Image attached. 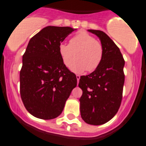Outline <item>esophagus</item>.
Listing matches in <instances>:
<instances>
[{
  "label": "esophagus",
  "mask_w": 146,
  "mask_h": 146,
  "mask_svg": "<svg viewBox=\"0 0 146 146\" xmlns=\"http://www.w3.org/2000/svg\"><path fill=\"white\" fill-rule=\"evenodd\" d=\"M76 78H77V80H78V82H79V80H80V76L79 75V74H77V75H76Z\"/></svg>",
  "instance_id": "obj_1"
}]
</instances>
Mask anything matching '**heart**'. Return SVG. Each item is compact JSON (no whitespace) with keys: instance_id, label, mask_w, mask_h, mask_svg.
<instances>
[{"instance_id":"b5f03b06","label":"heart","mask_w":146,"mask_h":146,"mask_svg":"<svg viewBox=\"0 0 146 146\" xmlns=\"http://www.w3.org/2000/svg\"><path fill=\"white\" fill-rule=\"evenodd\" d=\"M76 59L69 65V68L75 73L84 71L93 72L100 66L103 59L102 44L88 33L79 32L69 41V44L61 43L59 45V54L66 66L69 64L74 56Z\"/></svg>"}]
</instances>
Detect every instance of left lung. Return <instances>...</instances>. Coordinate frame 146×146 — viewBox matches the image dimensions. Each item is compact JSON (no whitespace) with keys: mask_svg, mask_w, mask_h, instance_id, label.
<instances>
[{"mask_svg":"<svg viewBox=\"0 0 146 146\" xmlns=\"http://www.w3.org/2000/svg\"><path fill=\"white\" fill-rule=\"evenodd\" d=\"M89 31L100 38L104 55L96 70L80 78L78 86L83 91L80 114L87 124L100 125L110 121L120 108L125 83V60L117 45L105 33Z\"/></svg>","mask_w":146,"mask_h":146,"instance_id":"left-lung-1","label":"left lung"}]
</instances>
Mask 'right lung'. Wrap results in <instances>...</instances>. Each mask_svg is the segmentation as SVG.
Returning a JSON list of instances; mask_svg holds the SVG:
<instances>
[{"mask_svg":"<svg viewBox=\"0 0 146 146\" xmlns=\"http://www.w3.org/2000/svg\"><path fill=\"white\" fill-rule=\"evenodd\" d=\"M74 31L69 27L48 26L27 44L20 71V95L26 110L35 117H57L77 86L75 74L59 54V45Z\"/></svg>","mask_w":146,"mask_h":146,"instance_id":"add662e5","label":"right lung"}]
</instances>
